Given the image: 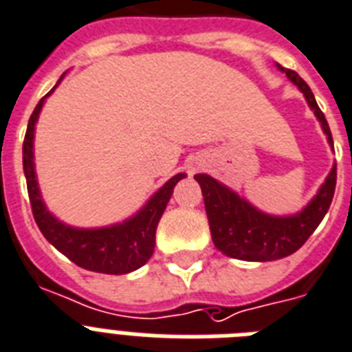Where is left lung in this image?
I'll return each mask as SVG.
<instances>
[{"label":"left lung","mask_w":352,"mask_h":352,"mask_svg":"<svg viewBox=\"0 0 352 352\" xmlns=\"http://www.w3.org/2000/svg\"><path fill=\"white\" fill-rule=\"evenodd\" d=\"M278 69L283 70L289 80L303 92L309 107L313 109L318 122L322 123L329 143L333 145L327 120L320 111L307 83L294 70L283 69L280 65ZM194 178L201 187L210 234H212L216 249L238 260L272 261L296 252L307 241L309 236L316 230L323 216L327 214L331 201H333L334 189H336V165L329 173L325 184L322 185V189L314 196L313 201L302 212L285 216V218L263 214L254 209L249 201L240 198L238 194L227 189L225 185L218 184L207 174H196Z\"/></svg>","instance_id":"1"}]
</instances>
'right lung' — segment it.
<instances>
[{
	"label": "right lung",
	"mask_w": 352,
	"mask_h": 352,
	"mask_svg": "<svg viewBox=\"0 0 352 352\" xmlns=\"http://www.w3.org/2000/svg\"><path fill=\"white\" fill-rule=\"evenodd\" d=\"M63 78V76H61ZM61 81V80H60ZM58 81V83H60ZM58 87V85H56ZM54 87V89H56ZM54 89L45 94L34 109L29 120V127L23 140V170L27 178L30 207L34 220L38 223L41 234L52 245L74 261L76 265L87 271L103 272V274H127L145 265L154 252L156 243V227L173 196L174 185L185 178V174H176L163 185L153 198L148 199L136 216L123 223L103 227V229H74L61 223L50 214L45 207L34 173V127L38 122L39 111L45 103V98L50 96Z\"/></svg>",
	"instance_id": "add662e5"
}]
</instances>
